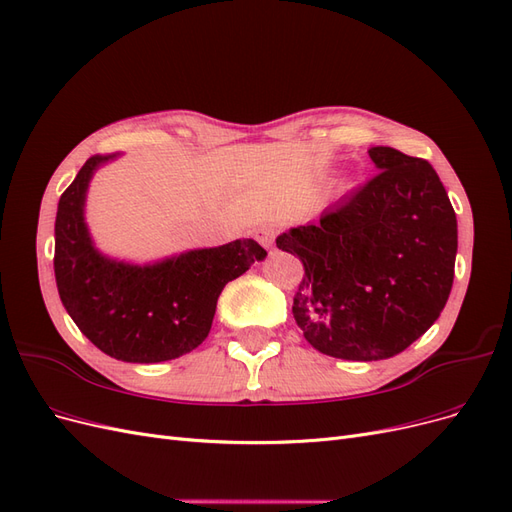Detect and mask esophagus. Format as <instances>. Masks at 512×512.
Instances as JSON below:
<instances>
[{
	"label": "esophagus",
	"mask_w": 512,
	"mask_h": 512,
	"mask_svg": "<svg viewBox=\"0 0 512 512\" xmlns=\"http://www.w3.org/2000/svg\"><path fill=\"white\" fill-rule=\"evenodd\" d=\"M256 239L265 245V247H273V241H275V228L271 226H262L256 230Z\"/></svg>",
	"instance_id": "obj_1"
}]
</instances>
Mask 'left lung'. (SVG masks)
Here are the masks:
<instances>
[{"label": "left lung", "instance_id": "left-lung-1", "mask_svg": "<svg viewBox=\"0 0 512 512\" xmlns=\"http://www.w3.org/2000/svg\"><path fill=\"white\" fill-rule=\"evenodd\" d=\"M380 173L275 239L305 275L292 316L318 352L380 361L404 352L453 288L457 218L436 170L393 147H371Z\"/></svg>", "mask_w": 512, "mask_h": 512}]
</instances>
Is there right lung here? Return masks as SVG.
<instances>
[{
  "mask_svg": "<svg viewBox=\"0 0 512 512\" xmlns=\"http://www.w3.org/2000/svg\"><path fill=\"white\" fill-rule=\"evenodd\" d=\"M113 158L117 153L91 156L59 198L53 258L59 299L89 342L113 359H177L205 342L224 286L267 252L254 239H237L145 267L102 256L83 209L91 175Z\"/></svg>",
  "mask_w": 512,
  "mask_h": 512,
  "instance_id": "1",
  "label": "right lung"
}]
</instances>
